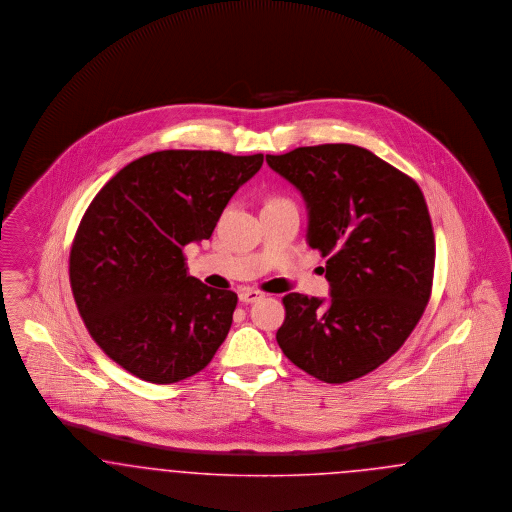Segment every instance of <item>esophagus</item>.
Listing matches in <instances>:
<instances>
[{"instance_id":"34e87169","label":"esophagus","mask_w":512,"mask_h":512,"mask_svg":"<svg viewBox=\"0 0 512 512\" xmlns=\"http://www.w3.org/2000/svg\"><path fill=\"white\" fill-rule=\"evenodd\" d=\"M262 298H264V292H260V290H239V300H241L243 304H252V302H258V300H262Z\"/></svg>"}]
</instances>
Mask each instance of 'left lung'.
<instances>
[{
	"label": "left lung",
	"mask_w": 512,
	"mask_h": 512,
	"mask_svg": "<svg viewBox=\"0 0 512 512\" xmlns=\"http://www.w3.org/2000/svg\"><path fill=\"white\" fill-rule=\"evenodd\" d=\"M306 200L308 245L327 256L331 298L290 292L277 342L308 375L342 384L375 371L417 327L436 243L419 185L371 151L329 143L266 155Z\"/></svg>",
	"instance_id": "obj_1"
}]
</instances>
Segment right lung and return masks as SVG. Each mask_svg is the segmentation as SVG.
Here are the masks:
<instances>
[{
	"label": "right lung",
	"instance_id": "add662e5",
	"mask_svg": "<svg viewBox=\"0 0 512 512\" xmlns=\"http://www.w3.org/2000/svg\"><path fill=\"white\" fill-rule=\"evenodd\" d=\"M264 155L156 151L95 195L70 250V287L91 338L141 380L202 371L233 323L237 294L187 275L183 246L210 239Z\"/></svg>",
	"mask_w": 512,
	"mask_h": 512
}]
</instances>
